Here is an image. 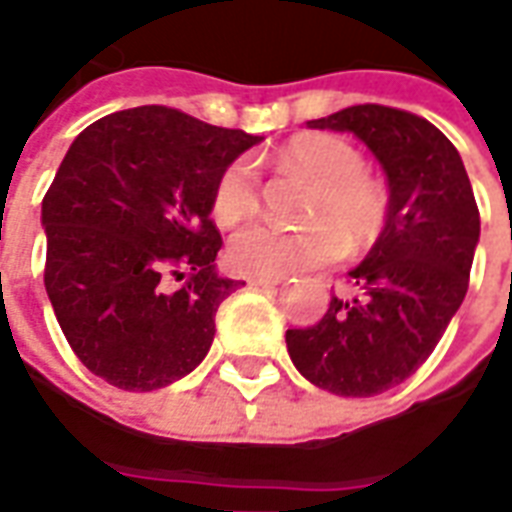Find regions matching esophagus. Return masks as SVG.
I'll list each match as a JSON object with an SVG mask.
<instances>
[{"label": "esophagus", "mask_w": 512, "mask_h": 512, "mask_svg": "<svg viewBox=\"0 0 512 512\" xmlns=\"http://www.w3.org/2000/svg\"><path fill=\"white\" fill-rule=\"evenodd\" d=\"M282 282H285L282 277H249V285H252V288H277Z\"/></svg>", "instance_id": "esophagus-1"}]
</instances>
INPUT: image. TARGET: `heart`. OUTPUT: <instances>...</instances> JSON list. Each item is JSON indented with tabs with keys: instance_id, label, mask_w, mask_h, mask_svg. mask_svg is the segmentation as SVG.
<instances>
[{
	"instance_id": "heart-1",
	"label": "heart",
	"mask_w": 512,
	"mask_h": 512,
	"mask_svg": "<svg viewBox=\"0 0 512 512\" xmlns=\"http://www.w3.org/2000/svg\"><path fill=\"white\" fill-rule=\"evenodd\" d=\"M277 164L299 167L318 180L310 200L307 227L255 222L230 238V263L249 277H293L343 255L351 244H367L386 219V189L365 169V158L351 142L334 134H301L277 153ZM260 205L257 175L249 161H233L213 186V216L238 224Z\"/></svg>"
}]
</instances>
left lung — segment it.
Segmentation results:
<instances>
[{
	"label": "left lung",
	"mask_w": 512,
	"mask_h": 512,
	"mask_svg": "<svg viewBox=\"0 0 512 512\" xmlns=\"http://www.w3.org/2000/svg\"><path fill=\"white\" fill-rule=\"evenodd\" d=\"M307 128L365 142L384 169L389 205L373 249L348 271L354 299L334 296L315 326L288 329V354L332 395H381L417 373L463 304L480 241L472 183L450 139L411 112L348 106Z\"/></svg>",
	"instance_id": "8db88e82"
}]
</instances>
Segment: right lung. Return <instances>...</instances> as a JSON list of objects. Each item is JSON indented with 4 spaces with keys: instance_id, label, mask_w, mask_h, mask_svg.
<instances>
[{
    "instance_id": "right-lung-1",
    "label": "right lung",
    "mask_w": 512,
    "mask_h": 512,
    "mask_svg": "<svg viewBox=\"0 0 512 512\" xmlns=\"http://www.w3.org/2000/svg\"><path fill=\"white\" fill-rule=\"evenodd\" d=\"M263 136L167 106L115 112L73 139L43 197L46 293L90 373L128 392L189 376L241 282L216 271L213 186ZM186 276L178 291L166 277Z\"/></svg>"
}]
</instances>
